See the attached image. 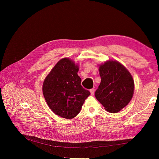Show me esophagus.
I'll return each mask as SVG.
<instances>
[{
    "instance_id": "esophagus-1",
    "label": "esophagus",
    "mask_w": 159,
    "mask_h": 159,
    "mask_svg": "<svg viewBox=\"0 0 159 159\" xmlns=\"http://www.w3.org/2000/svg\"><path fill=\"white\" fill-rule=\"evenodd\" d=\"M90 93H91V95H94V93H95V89H90Z\"/></svg>"
}]
</instances>
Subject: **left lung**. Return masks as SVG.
Here are the masks:
<instances>
[{"label":"left lung","mask_w":159,"mask_h":159,"mask_svg":"<svg viewBox=\"0 0 159 159\" xmlns=\"http://www.w3.org/2000/svg\"><path fill=\"white\" fill-rule=\"evenodd\" d=\"M101 83L95 98L110 113H117L131 100L134 80L125 67L116 60H109L99 68Z\"/></svg>","instance_id":"1"}]
</instances>
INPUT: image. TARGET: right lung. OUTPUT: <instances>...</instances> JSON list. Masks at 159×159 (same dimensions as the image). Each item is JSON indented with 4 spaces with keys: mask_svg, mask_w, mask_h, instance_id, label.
I'll return each instance as SVG.
<instances>
[{
    "mask_svg": "<svg viewBox=\"0 0 159 159\" xmlns=\"http://www.w3.org/2000/svg\"><path fill=\"white\" fill-rule=\"evenodd\" d=\"M79 66L65 57L55 65L42 86L47 104L56 115L70 119L78 115L90 92L81 85Z\"/></svg>",
    "mask_w": 159,
    "mask_h": 159,
    "instance_id": "1",
    "label": "right lung"
}]
</instances>
